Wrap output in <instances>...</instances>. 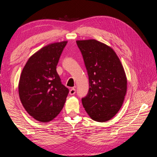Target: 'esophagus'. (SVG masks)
I'll return each instance as SVG.
<instances>
[{
    "label": "esophagus",
    "mask_w": 157,
    "mask_h": 157,
    "mask_svg": "<svg viewBox=\"0 0 157 157\" xmlns=\"http://www.w3.org/2000/svg\"><path fill=\"white\" fill-rule=\"evenodd\" d=\"M75 92H76V90L75 88H71L70 90V91H69V94L70 95H74L75 94Z\"/></svg>",
    "instance_id": "34e87169"
}]
</instances>
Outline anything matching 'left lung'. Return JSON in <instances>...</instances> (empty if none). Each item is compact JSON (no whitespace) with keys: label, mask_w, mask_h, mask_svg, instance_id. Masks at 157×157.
Instances as JSON below:
<instances>
[{"label":"left lung","mask_w":157,"mask_h":157,"mask_svg":"<svg viewBox=\"0 0 157 157\" xmlns=\"http://www.w3.org/2000/svg\"><path fill=\"white\" fill-rule=\"evenodd\" d=\"M89 78L84 108L92 120L104 122L120 110L127 90L124 68L110 46L95 39L77 40Z\"/></svg>","instance_id":"obj_1"}]
</instances>
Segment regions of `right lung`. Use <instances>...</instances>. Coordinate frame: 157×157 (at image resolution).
Masks as SVG:
<instances>
[{"instance_id":"obj_1","label":"right lung","mask_w":157,"mask_h":157,"mask_svg":"<svg viewBox=\"0 0 157 157\" xmlns=\"http://www.w3.org/2000/svg\"><path fill=\"white\" fill-rule=\"evenodd\" d=\"M67 41L54 42L37 51L28 59L19 81V96L23 107L35 120L48 122L62 110L69 89L56 71Z\"/></svg>"}]
</instances>
